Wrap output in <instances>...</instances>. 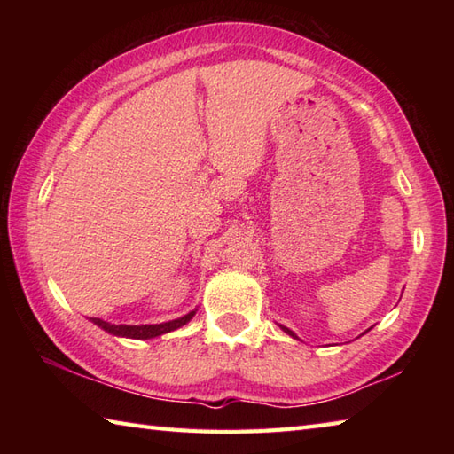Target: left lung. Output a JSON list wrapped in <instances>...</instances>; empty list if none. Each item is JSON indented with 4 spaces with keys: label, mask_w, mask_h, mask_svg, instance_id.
<instances>
[{
    "label": "left lung",
    "mask_w": 454,
    "mask_h": 454,
    "mask_svg": "<svg viewBox=\"0 0 454 454\" xmlns=\"http://www.w3.org/2000/svg\"><path fill=\"white\" fill-rule=\"evenodd\" d=\"M283 330H285V332H286V333H288V335H293V337H296V335H294V333H293V332H291V330H288V327H283Z\"/></svg>",
    "instance_id": "left-lung-1"
}]
</instances>
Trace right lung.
Here are the masks:
<instances>
[{
    "label": "right lung",
    "instance_id": "1",
    "mask_svg": "<svg viewBox=\"0 0 454 454\" xmlns=\"http://www.w3.org/2000/svg\"><path fill=\"white\" fill-rule=\"evenodd\" d=\"M195 316V312H189L187 316L177 317V320H171L166 324H156V325H114L109 322H103L101 317H91L93 324H98L103 327L105 332H109L113 335H121V337H132V340H150V337H158L161 333H168L177 330V327L185 325L191 317Z\"/></svg>",
    "mask_w": 454,
    "mask_h": 454
}]
</instances>
